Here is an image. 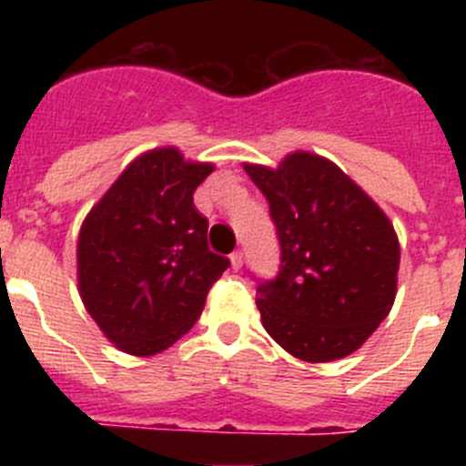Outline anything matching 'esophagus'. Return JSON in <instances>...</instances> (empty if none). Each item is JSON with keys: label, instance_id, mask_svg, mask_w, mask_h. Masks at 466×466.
Masks as SVG:
<instances>
[{"label": "esophagus", "instance_id": "obj_1", "mask_svg": "<svg viewBox=\"0 0 466 466\" xmlns=\"http://www.w3.org/2000/svg\"><path fill=\"white\" fill-rule=\"evenodd\" d=\"M229 261H232V268H234V270H238V268L243 266V252H241V250L232 252V255H229Z\"/></svg>", "mask_w": 466, "mask_h": 466}]
</instances>
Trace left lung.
Segmentation results:
<instances>
[{
    "label": "left lung",
    "instance_id": "1",
    "mask_svg": "<svg viewBox=\"0 0 466 466\" xmlns=\"http://www.w3.org/2000/svg\"><path fill=\"white\" fill-rule=\"evenodd\" d=\"M270 205L281 263L259 281L257 307L277 345L307 363L359 350L397 295L399 238L380 207L320 155L290 153L277 168L246 164Z\"/></svg>",
    "mask_w": 466,
    "mask_h": 466
}]
</instances>
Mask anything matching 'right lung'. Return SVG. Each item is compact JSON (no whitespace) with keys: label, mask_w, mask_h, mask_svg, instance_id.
<instances>
[{"label":"right lung","mask_w":466,"mask_h":466,"mask_svg":"<svg viewBox=\"0 0 466 466\" xmlns=\"http://www.w3.org/2000/svg\"><path fill=\"white\" fill-rule=\"evenodd\" d=\"M211 164L177 148L139 155L92 207L78 234V289L106 338L133 356L180 340L229 259L207 246L194 191Z\"/></svg>","instance_id":"obj_1"}]
</instances>
